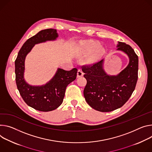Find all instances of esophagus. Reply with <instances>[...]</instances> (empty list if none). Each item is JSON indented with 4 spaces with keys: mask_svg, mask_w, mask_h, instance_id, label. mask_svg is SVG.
Wrapping results in <instances>:
<instances>
[{
    "mask_svg": "<svg viewBox=\"0 0 152 152\" xmlns=\"http://www.w3.org/2000/svg\"><path fill=\"white\" fill-rule=\"evenodd\" d=\"M84 75V73L83 72H82L81 70H79L77 71V77H81Z\"/></svg>",
    "mask_w": 152,
    "mask_h": 152,
    "instance_id": "esophagus-1",
    "label": "esophagus"
}]
</instances>
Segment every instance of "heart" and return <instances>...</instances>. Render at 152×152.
I'll use <instances>...</instances> for the list:
<instances>
[{
  "label": "heart",
  "instance_id": "1",
  "mask_svg": "<svg viewBox=\"0 0 152 152\" xmlns=\"http://www.w3.org/2000/svg\"><path fill=\"white\" fill-rule=\"evenodd\" d=\"M81 50L84 54H88L93 51L88 59L89 63H94L97 62L103 56L104 49L98 44L92 41H84L80 44Z\"/></svg>",
  "mask_w": 152,
  "mask_h": 152
}]
</instances>
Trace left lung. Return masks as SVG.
Instances as JSON below:
<instances>
[{"mask_svg": "<svg viewBox=\"0 0 152 152\" xmlns=\"http://www.w3.org/2000/svg\"><path fill=\"white\" fill-rule=\"evenodd\" d=\"M117 50L125 53L129 58L128 65L117 75H108L103 68L104 59L91 65L82 66L87 79L84 90L86 102L101 112L113 111L129 100L137 80L138 57L126 43L118 42Z\"/></svg>", "mask_w": 152, "mask_h": 152, "instance_id": "8db88e82", "label": "left lung"}]
</instances>
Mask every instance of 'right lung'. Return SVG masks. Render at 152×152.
I'll use <instances>...</instances> for the list:
<instances>
[{
	"label": "right lung",
	"mask_w": 152,
	"mask_h": 152,
	"mask_svg": "<svg viewBox=\"0 0 152 152\" xmlns=\"http://www.w3.org/2000/svg\"><path fill=\"white\" fill-rule=\"evenodd\" d=\"M58 37L55 29L41 30L23 44L15 61L16 82L20 96L28 106L41 112H50L59 107L63 102L67 86L77 76V68L70 71L58 68L54 77L43 86H30L24 79L25 60L27 54L35 44L54 40Z\"/></svg>",
	"instance_id": "1"
}]
</instances>
